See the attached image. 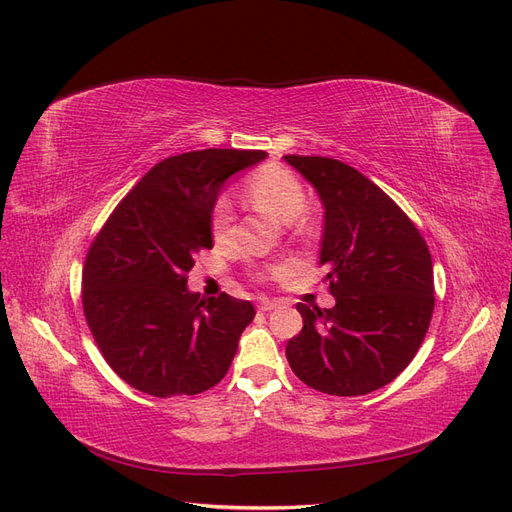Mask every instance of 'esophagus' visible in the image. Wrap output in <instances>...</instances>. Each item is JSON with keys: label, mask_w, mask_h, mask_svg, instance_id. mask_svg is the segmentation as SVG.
Wrapping results in <instances>:
<instances>
[{"label": "esophagus", "mask_w": 512, "mask_h": 512, "mask_svg": "<svg viewBox=\"0 0 512 512\" xmlns=\"http://www.w3.org/2000/svg\"><path fill=\"white\" fill-rule=\"evenodd\" d=\"M280 304L278 301H274V299H261L259 301V310L261 312H270V310H276Z\"/></svg>", "instance_id": "obj_1"}]
</instances>
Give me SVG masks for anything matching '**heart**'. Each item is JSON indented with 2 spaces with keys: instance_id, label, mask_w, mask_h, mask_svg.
<instances>
[{
  "instance_id": "1",
  "label": "heart",
  "mask_w": 512,
  "mask_h": 512,
  "mask_svg": "<svg viewBox=\"0 0 512 512\" xmlns=\"http://www.w3.org/2000/svg\"><path fill=\"white\" fill-rule=\"evenodd\" d=\"M246 196L249 200L272 213L276 219L293 223L306 211V192L291 170L282 166H266L257 170L251 179L246 181ZM234 213L232 204L227 198H219L211 213V232L215 240H225L232 234Z\"/></svg>"
}]
</instances>
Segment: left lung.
Wrapping results in <instances>:
<instances>
[{"mask_svg":"<svg viewBox=\"0 0 512 512\" xmlns=\"http://www.w3.org/2000/svg\"><path fill=\"white\" fill-rule=\"evenodd\" d=\"M325 208L320 266H327L329 310L297 304L304 329L287 361L306 386L361 396L390 384L422 346L434 278L426 240L380 187L356 168L320 156H285Z\"/></svg>","mask_w":512,"mask_h":512,"instance_id":"1","label":"left lung"}]
</instances>
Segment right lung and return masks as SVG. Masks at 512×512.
I'll use <instances>...</instances> for the list:
<instances>
[{"label":"right lung","mask_w":512,"mask_h":512,"mask_svg":"<svg viewBox=\"0 0 512 512\" xmlns=\"http://www.w3.org/2000/svg\"><path fill=\"white\" fill-rule=\"evenodd\" d=\"M268 154L202 149L166 158L130 189L90 244L82 304L107 365L145 394H200L223 380L251 301L187 291L194 255L213 249L225 181Z\"/></svg>","instance_id":"add662e5"}]
</instances>
